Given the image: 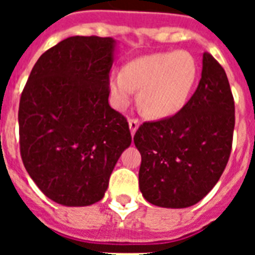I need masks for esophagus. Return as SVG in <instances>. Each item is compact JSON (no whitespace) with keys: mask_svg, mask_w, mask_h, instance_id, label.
I'll use <instances>...</instances> for the list:
<instances>
[{"mask_svg":"<svg viewBox=\"0 0 255 255\" xmlns=\"http://www.w3.org/2000/svg\"><path fill=\"white\" fill-rule=\"evenodd\" d=\"M128 124H129V129H131V135H135L136 129L139 128V120L137 119H129L128 120Z\"/></svg>","mask_w":255,"mask_h":255,"instance_id":"obj_1","label":"esophagus"}]
</instances>
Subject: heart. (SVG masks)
Here are the masks:
<instances>
[{"instance_id": "1", "label": "heart", "mask_w": 255, "mask_h": 255, "mask_svg": "<svg viewBox=\"0 0 255 255\" xmlns=\"http://www.w3.org/2000/svg\"><path fill=\"white\" fill-rule=\"evenodd\" d=\"M197 75V62L188 51L145 55L111 74L112 103L116 108H124L139 88V104L143 111L152 118H168L185 106Z\"/></svg>"}]
</instances>
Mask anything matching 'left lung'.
Wrapping results in <instances>:
<instances>
[{"label":"left lung","mask_w":255,"mask_h":255,"mask_svg":"<svg viewBox=\"0 0 255 255\" xmlns=\"http://www.w3.org/2000/svg\"><path fill=\"white\" fill-rule=\"evenodd\" d=\"M234 123L225 70L204 53L201 79L188 103L170 118L143 123L133 136L144 198L156 206L188 208L205 197L225 170Z\"/></svg>","instance_id":"obj_1"}]
</instances>
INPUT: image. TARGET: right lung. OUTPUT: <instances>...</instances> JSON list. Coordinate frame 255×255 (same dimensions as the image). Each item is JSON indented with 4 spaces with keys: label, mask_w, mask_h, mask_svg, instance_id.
Masks as SVG:
<instances>
[{
    "label": "right lung",
    "mask_w": 255,
    "mask_h": 255,
    "mask_svg": "<svg viewBox=\"0 0 255 255\" xmlns=\"http://www.w3.org/2000/svg\"><path fill=\"white\" fill-rule=\"evenodd\" d=\"M114 47L110 37L66 38L39 57L21 94L22 161L61 205L100 201L132 141L127 119L108 104Z\"/></svg>",
    "instance_id": "obj_1"
}]
</instances>
